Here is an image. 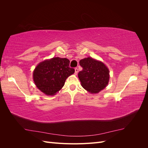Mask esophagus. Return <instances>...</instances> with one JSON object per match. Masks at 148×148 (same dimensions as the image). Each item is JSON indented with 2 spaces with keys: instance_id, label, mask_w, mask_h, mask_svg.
I'll return each instance as SVG.
<instances>
[{
  "instance_id": "1",
  "label": "esophagus",
  "mask_w": 148,
  "mask_h": 148,
  "mask_svg": "<svg viewBox=\"0 0 148 148\" xmlns=\"http://www.w3.org/2000/svg\"><path fill=\"white\" fill-rule=\"evenodd\" d=\"M78 69L77 68H75V74L77 75L78 74Z\"/></svg>"
}]
</instances>
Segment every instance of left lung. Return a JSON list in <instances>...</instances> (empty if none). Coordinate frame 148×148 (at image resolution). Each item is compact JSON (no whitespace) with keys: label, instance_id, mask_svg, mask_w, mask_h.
<instances>
[{"label":"left lung","instance_id":"left-lung-1","mask_svg":"<svg viewBox=\"0 0 148 148\" xmlns=\"http://www.w3.org/2000/svg\"><path fill=\"white\" fill-rule=\"evenodd\" d=\"M79 65L83 70L78 73V78L82 87L87 91L96 94L107 86L109 70L103 62L87 57L80 60Z\"/></svg>","mask_w":148,"mask_h":148}]
</instances>
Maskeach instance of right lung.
I'll use <instances>...</instances> for the list:
<instances>
[{
    "label": "right lung",
    "instance_id": "add662e5",
    "mask_svg": "<svg viewBox=\"0 0 148 148\" xmlns=\"http://www.w3.org/2000/svg\"><path fill=\"white\" fill-rule=\"evenodd\" d=\"M66 58L53 57L44 60L34 70V82L40 91L47 96L56 95L64 86L66 79L74 73Z\"/></svg>",
    "mask_w": 148,
    "mask_h": 148
}]
</instances>
